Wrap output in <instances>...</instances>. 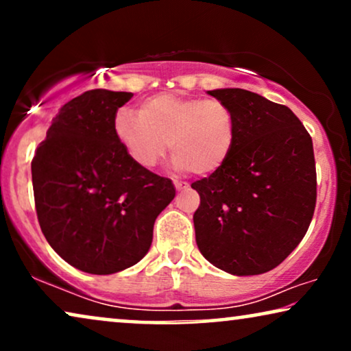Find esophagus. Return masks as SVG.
I'll return each instance as SVG.
<instances>
[{
  "label": "esophagus",
  "mask_w": 351,
  "mask_h": 351,
  "mask_svg": "<svg viewBox=\"0 0 351 351\" xmlns=\"http://www.w3.org/2000/svg\"><path fill=\"white\" fill-rule=\"evenodd\" d=\"M174 186L177 190H186L189 189V184H186V182H182V180H174Z\"/></svg>",
  "instance_id": "1"
}]
</instances>
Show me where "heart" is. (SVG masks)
<instances>
[{"label": "heart", "mask_w": 351, "mask_h": 351, "mask_svg": "<svg viewBox=\"0 0 351 351\" xmlns=\"http://www.w3.org/2000/svg\"><path fill=\"white\" fill-rule=\"evenodd\" d=\"M113 128L119 143L138 166H156L171 142L177 169L208 176L228 160L237 123L232 108L219 99L158 94L143 100L141 113L118 110Z\"/></svg>", "instance_id": "1"}]
</instances>
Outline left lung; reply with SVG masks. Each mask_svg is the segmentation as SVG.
Instances as JSON below:
<instances>
[{
  "instance_id": "left-lung-1",
  "label": "left lung",
  "mask_w": 351,
  "mask_h": 351,
  "mask_svg": "<svg viewBox=\"0 0 351 351\" xmlns=\"http://www.w3.org/2000/svg\"><path fill=\"white\" fill-rule=\"evenodd\" d=\"M208 94L232 108L237 131L225 165L191 184L201 198L196 244L220 270L261 275L294 251L313 219V142L286 105L238 88Z\"/></svg>"
}]
</instances>
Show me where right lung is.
I'll return each instance as SVG.
<instances>
[{
  "instance_id": "1",
  "label": "right lung",
  "mask_w": 351,
  "mask_h": 351,
  "mask_svg": "<svg viewBox=\"0 0 351 351\" xmlns=\"http://www.w3.org/2000/svg\"><path fill=\"white\" fill-rule=\"evenodd\" d=\"M132 95L93 89L71 99L32 161L43 234L65 262L93 275L143 258L156 217L176 196L171 179L138 166L117 138L114 114Z\"/></svg>"
}]
</instances>
